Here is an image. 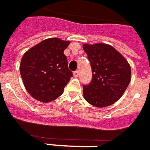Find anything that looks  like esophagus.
I'll return each mask as SVG.
<instances>
[{"mask_svg":"<svg viewBox=\"0 0 150 150\" xmlns=\"http://www.w3.org/2000/svg\"><path fill=\"white\" fill-rule=\"evenodd\" d=\"M78 76H79V73H78V71H75V72H73V77H78Z\"/></svg>","mask_w":150,"mask_h":150,"instance_id":"34e87169","label":"esophagus"}]
</instances>
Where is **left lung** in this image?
Listing matches in <instances>:
<instances>
[{"label":"left lung","instance_id":"8db88e82","mask_svg":"<svg viewBox=\"0 0 150 150\" xmlns=\"http://www.w3.org/2000/svg\"><path fill=\"white\" fill-rule=\"evenodd\" d=\"M92 69V81L83 86L84 98L96 107H106L117 102L131 81L128 60L107 43H84Z\"/></svg>","mask_w":150,"mask_h":150}]
</instances>
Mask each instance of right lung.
<instances>
[{"label":"right lung","mask_w":150,"mask_h":150,"mask_svg":"<svg viewBox=\"0 0 150 150\" xmlns=\"http://www.w3.org/2000/svg\"><path fill=\"white\" fill-rule=\"evenodd\" d=\"M70 41L44 39L24 53L20 73L27 92L35 99L49 103L60 97L73 76L64 51Z\"/></svg>","instance_id":"obj_1"}]
</instances>
